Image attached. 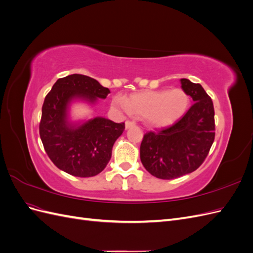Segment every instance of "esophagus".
<instances>
[{"label": "esophagus", "instance_id": "34e87169", "mask_svg": "<svg viewBox=\"0 0 253 253\" xmlns=\"http://www.w3.org/2000/svg\"><path fill=\"white\" fill-rule=\"evenodd\" d=\"M134 126H136L135 121H133V120H126V128H129V127Z\"/></svg>", "mask_w": 253, "mask_h": 253}]
</instances>
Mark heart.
Listing matches in <instances>:
<instances>
[{
    "label": "heart",
    "mask_w": 253,
    "mask_h": 253,
    "mask_svg": "<svg viewBox=\"0 0 253 253\" xmlns=\"http://www.w3.org/2000/svg\"><path fill=\"white\" fill-rule=\"evenodd\" d=\"M190 99L182 88L144 90L132 94L127 101L122 96L113 99V105L124 111H131L144 117L153 126L162 127L172 125L186 112Z\"/></svg>",
    "instance_id": "1"
}]
</instances>
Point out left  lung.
<instances>
[{
	"mask_svg": "<svg viewBox=\"0 0 253 253\" xmlns=\"http://www.w3.org/2000/svg\"><path fill=\"white\" fill-rule=\"evenodd\" d=\"M180 84L194 103L171 126L145 133L140 144L143 167L160 179H174L198 169L215 138L212 99L200 83L180 79Z\"/></svg>",
	"mask_w": 253,
	"mask_h": 253,
	"instance_id": "left-lung-1",
	"label": "left lung"
}]
</instances>
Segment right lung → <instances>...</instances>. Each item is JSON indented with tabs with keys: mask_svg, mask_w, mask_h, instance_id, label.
Segmentation results:
<instances>
[{
	"mask_svg": "<svg viewBox=\"0 0 253 253\" xmlns=\"http://www.w3.org/2000/svg\"><path fill=\"white\" fill-rule=\"evenodd\" d=\"M110 89L88 76L74 74L60 78L44 99L39 126L46 154L57 168L73 176L90 177L109 164L115 141L124 133L125 122L97 117L73 127L66 121V108L73 98L94 102L106 98Z\"/></svg>",
	"mask_w": 253,
	"mask_h": 253,
	"instance_id": "add662e5",
	"label": "right lung"
}]
</instances>
